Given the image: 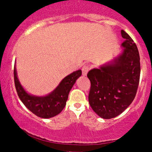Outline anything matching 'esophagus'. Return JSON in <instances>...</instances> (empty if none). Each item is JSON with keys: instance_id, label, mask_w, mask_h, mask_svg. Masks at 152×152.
Instances as JSON below:
<instances>
[{"instance_id": "obj_1", "label": "esophagus", "mask_w": 152, "mask_h": 152, "mask_svg": "<svg viewBox=\"0 0 152 152\" xmlns=\"http://www.w3.org/2000/svg\"><path fill=\"white\" fill-rule=\"evenodd\" d=\"M89 70H90V67H89L88 66H87V65L84 66L82 69V75H83V76H87V73H88Z\"/></svg>"}]
</instances>
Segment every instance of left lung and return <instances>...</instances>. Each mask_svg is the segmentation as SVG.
Masks as SVG:
<instances>
[{
	"label": "left lung",
	"mask_w": 152,
	"mask_h": 152,
	"mask_svg": "<svg viewBox=\"0 0 152 152\" xmlns=\"http://www.w3.org/2000/svg\"><path fill=\"white\" fill-rule=\"evenodd\" d=\"M123 50L110 62L87 73L91 87L88 100L93 111L104 119L119 115L136 96L140 74V55L129 35L121 30Z\"/></svg>",
	"instance_id": "8db88e82"
}]
</instances>
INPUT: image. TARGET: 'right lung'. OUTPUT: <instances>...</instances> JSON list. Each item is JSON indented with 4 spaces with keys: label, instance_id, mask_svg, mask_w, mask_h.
<instances>
[{
    "label": "right lung",
    "instance_id": "add662e5",
    "mask_svg": "<svg viewBox=\"0 0 152 152\" xmlns=\"http://www.w3.org/2000/svg\"><path fill=\"white\" fill-rule=\"evenodd\" d=\"M81 75V70L73 72L64 78L51 93L46 96H37L26 91L18 79L15 65L14 68L15 85L20 99L31 113L42 118L54 117L62 111L66 105L70 90Z\"/></svg>",
    "mask_w": 152,
    "mask_h": 152
}]
</instances>
